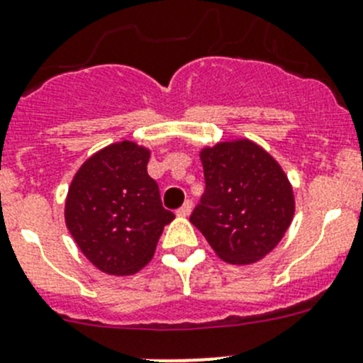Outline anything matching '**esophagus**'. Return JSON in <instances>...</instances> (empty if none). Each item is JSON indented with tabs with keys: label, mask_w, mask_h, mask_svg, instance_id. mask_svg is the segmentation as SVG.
<instances>
[{
	"label": "esophagus",
	"mask_w": 363,
	"mask_h": 363,
	"mask_svg": "<svg viewBox=\"0 0 363 363\" xmlns=\"http://www.w3.org/2000/svg\"><path fill=\"white\" fill-rule=\"evenodd\" d=\"M191 207H193L191 200H186V202L179 207L177 214H181V216H189V213H191Z\"/></svg>",
	"instance_id": "esophagus-1"
}]
</instances>
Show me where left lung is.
<instances>
[{
    "label": "left lung",
    "mask_w": 363,
    "mask_h": 363,
    "mask_svg": "<svg viewBox=\"0 0 363 363\" xmlns=\"http://www.w3.org/2000/svg\"><path fill=\"white\" fill-rule=\"evenodd\" d=\"M206 191L191 223L230 264L262 259L284 238L294 214L293 188L269 154L250 140L218 143L200 154Z\"/></svg>",
    "instance_id": "8db88e82"
}]
</instances>
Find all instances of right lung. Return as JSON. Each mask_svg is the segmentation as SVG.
<instances>
[{
  "label": "right lung",
  "instance_id": "right-lung-1",
  "mask_svg": "<svg viewBox=\"0 0 363 363\" xmlns=\"http://www.w3.org/2000/svg\"><path fill=\"white\" fill-rule=\"evenodd\" d=\"M147 163V149L115 143L79 168L67 195V228L84 257L110 275H131L145 266L163 227L175 218L161 203Z\"/></svg>",
  "mask_w": 363,
  "mask_h": 363
}]
</instances>
